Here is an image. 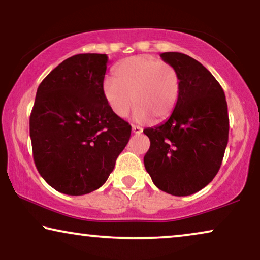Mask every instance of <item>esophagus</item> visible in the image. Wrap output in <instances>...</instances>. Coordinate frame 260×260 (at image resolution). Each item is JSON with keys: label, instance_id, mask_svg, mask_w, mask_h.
<instances>
[{"label": "esophagus", "instance_id": "34e87169", "mask_svg": "<svg viewBox=\"0 0 260 260\" xmlns=\"http://www.w3.org/2000/svg\"><path fill=\"white\" fill-rule=\"evenodd\" d=\"M142 131H143V129H142L141 126H138V125H133V133H134V134L140 135V134H142Z\"/></svg>", "mask_w": 260, "mask_h": 260}]
</instances>
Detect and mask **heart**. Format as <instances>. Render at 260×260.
Masks as SVG:
<instances>
[{"label":"heart","instance_id":"1","mask_svg":"<svg viewBox=\"0 0 260 260\" xmlns=\"http://www.w3.org/2000/svg\"><path fill=\"white\" fill-rule=\"evenodd\" d=\"M179 94L177 71L150 55L131 56L117 63L113 79L103 84V95L111 111L124 118L134 101V118L140 123L166 119L175 109Z\"/></svg>","mask_w":260,"mask_h":260}]
</instances>
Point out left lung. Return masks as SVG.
<instances>
[{
    "mask_svg": "<svg viewBox=\"0 0 260 260\" xmlns=\"http://www.w3.org/2000/svg\"><path fill=\"white\" fill-rule=\"evenodd\" d=\"M161 58L179 73L180 94L168 120L143 130L150 140L144 167L158 189L187 197L219 172L229 142L227 103L218 80L197 60L177 52Z\"/></svg>",
    "mask_w": 260,
    "mask_h": 260,
    "instance_id": "left-lung-1",
    "label": "left lung"
}]
</instances>
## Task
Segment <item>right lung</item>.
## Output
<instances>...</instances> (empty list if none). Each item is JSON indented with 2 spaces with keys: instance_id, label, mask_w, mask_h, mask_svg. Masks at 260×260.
Listing matches in <instances>:
<instances>
[{
  "instance_id": "obj_1",
  "label": "right lung",
  "mask_w": 260,
  "mask_h": 260,
  "mask_svg": "<svg viewBox=\"0 0 260 260\" xmlns=\"http://www.w3.org/2000/svg\"><path fill=\"white\" fill-rule=\"evenodd\" d=\"M108 55L77 54L39 85L29 118L38 172L55 190L84 195L98 189L115 168L131 125L103 95Z\"/></svg>"
}]
</instances>
